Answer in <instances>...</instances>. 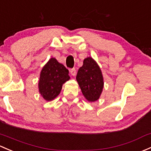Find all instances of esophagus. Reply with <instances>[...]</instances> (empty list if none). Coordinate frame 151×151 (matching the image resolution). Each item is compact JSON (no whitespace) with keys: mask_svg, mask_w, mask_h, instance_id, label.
<instances>
[{"mask_svg":"<svg viewBox=\"0 0 151 151\" xmlns=\"http://www.w3.org/2000/svg\"><path fill=\"white\" fill-rule=\"evenodd\" d=\"M70 74H71V75L72 76H75L76 75V74H77V71H76V69H70Z\"/></svg>","mask_w":151,"mask_h":151,"instance_id":"34e87169","label":"esophagus"}]
</instances>
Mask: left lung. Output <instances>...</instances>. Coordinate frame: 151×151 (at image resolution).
<instances>
[{
  "instance_id": "8db88e82",
  "label": "left lung",
  "mask_w": 151,
  "mask_h": 151,
  "mask_svg": "<svg viewBox=\"0 0 151 151\" xmlns=\"http://www.w3.org/2000/svg\"><path fill=\"white\" fill-rule=\"evenodd\" d=\"M76 80L88 102H95L99 99L104 86V77L98 63L92 57L84 59Z\"/></svg>"
}]
</instances>
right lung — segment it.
<instances>
[{
	"label": "right lung",
	"mask_w": 151,
	"mask_h": 151,
	"mask_svg": "<svg viewBox=\"0 0 151 151\" xmlns=\"http://www.w3.org/2000/svg\"><path fill=\"white\" fill-rule=\"evenodd\" d=\"M69 80V70L55 58H50L40 71V94L46 101H53L60 94L63 84Z\"/></svg>",
	"instance_id": "obj_1"
}]
</instances>
